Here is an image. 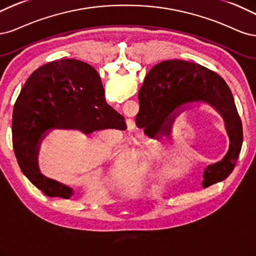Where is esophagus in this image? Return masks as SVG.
<instances>
[{
  "label": "esophagus",
  "mask_w": 256,
  "mask_h": 256,
  "mask_svg": "<svg viewBox=\"0 0 256 256\" xmlns=\"http://www.w3.org/2000/svg\"><path fill=\"white\" fill-rule=\"evenodd\" d=\"M128 128H135V122H134V120H130V119L128 120Z\"/></svg>",
  "instance_id": "esophagus-1"
}]
</instances>
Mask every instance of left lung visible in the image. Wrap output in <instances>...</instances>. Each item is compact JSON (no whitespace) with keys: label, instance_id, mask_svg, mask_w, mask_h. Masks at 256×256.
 <instances>
[{"label":"left lung","instance_id":"left-lung-1","mask_svg":"<svg viewBox=\"0 0 256 256\" xmlns=\"http://www.w3.org/2000/svg\"><path fill=\"white\" fill-rule=\"evenodd\" d=\"M138 94L136 126L151 138L170 135L176 118L192 104H208L224 121L230 146L220 162L203 172V187L228 178L235 168L242 144V123L224 80L198 64L180 60L162 62L148 72Z\"/></svg>","mask_w":256,"mask_h":256}]
</instances>
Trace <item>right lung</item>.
<instances>
[{
  "instance_id": "add662e5",
  "label": "right lung",
  "mask_w": 256,
  "mask_h": 256,
  "mask_svg": "<svg viewBox=\"0 0 256 256\" xmlns=\"http://www.w3.org/2000/svg\"><path fill=\"white\" fill-rule=\"evenodd\" d=\"M103 128L122 130L126 124L106 103L96 69L72 58L48 62L32 73L14 103L12 144L19 167L46 196L70 199L72 188L40 172L41 142L53 130H78L88 135Z\"/></svg>"
}]
</instances>
